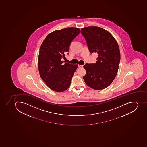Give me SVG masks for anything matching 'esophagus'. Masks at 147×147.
Wrapping results in <instances>:
<instances>
[{"label":"esophagus","mask_w":147,"mask_h":147,"mask_svg":"<svg viewBox=\"0 0 147 147\" xmlns=\"http://www.w3.org/2000/svg\"><path fill=\"white\" fill-rule=\"evenodd\" d=\"M78 67L79 68H82L83 67V65H81V64H78Z\"/></svg>","instance_id":"34e87169"}]
</instances>
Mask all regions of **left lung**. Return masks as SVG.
Wrapping results in <instances>:
<instances>
[{
	"label": "left lung",
	"mask_w": 147,
	"mask_h": 147,
	"mask_svg": "<svg viewBox=\"0 0 147 147\" xmlns=\"http://www.w3.org/2000/svg\"><path fill=\"white\" fill-rule=\"evenodd\" d=\"M81 33L85 38L90 53H97L96 63H86L83 77L86 84L95 90L105 89L117 76L120 60L119 46L109 32L97 26L82 28Z\"/></svg>",
	"instance_id": "1"
}]
</instances>
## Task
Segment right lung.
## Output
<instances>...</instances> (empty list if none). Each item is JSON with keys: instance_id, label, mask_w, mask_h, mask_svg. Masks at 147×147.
<instances>
[{"instance_id": "1", "label": "right lung", "mask_w": 147, "mask_h": 147, "mask_svg": "<svg viewBox=\"0 0 147 147\" xmlns=\"http://www.w3.org/2000/svg\"><path fill=\"white\" fill-rule=\"evenodd\" d=\"M80 33V29L69 27L49 34L39 50L38 69L40 76L50 89L61 92L69 88L78 64L65 63L62 57L69 51L72 41Z\"/></svg>"}]
</instances>
